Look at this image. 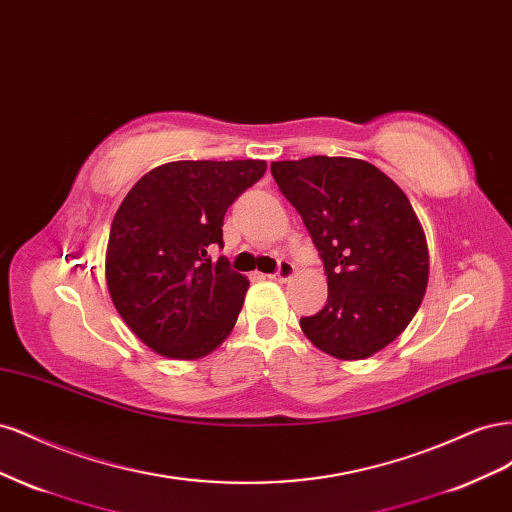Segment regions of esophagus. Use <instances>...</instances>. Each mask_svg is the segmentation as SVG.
Masks as SVG:
<instances>
[{
    "mask_svg": "<svg viewBox=\"0 0 512 512\" xmlns=\"http://www.w3.org/2000/svg\"><path fill=\"white\" fill-rule=\"evenodd\" d=\"M273 280H277V282H288V280H292L294 277V265L290 260H280V265H277V273L275 275H271Z\"/></svg>",
    "mask_w": 512,
    "mask_h": 512,
    "instance_id": "1",
    "label": "esophagus"
}]
</instances>
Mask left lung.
I'll use <instances>...</instances> for the list:
<instances>
[{
    "instance_id": "8db88e82",
    "label": "left lung",
    "mask_w": 512,
    "mask_h": 512,
    "mask_svg": "<svg viewBox=\"0 0 512 512\" xmlns=\"http://www.w3.org/2000/svg\"><path fill=\"white\" fill-rule=\"evenodd\" d=\"M271 173L327 273V305L301 331L335 359L374 356L406 331L427 290V239L408 196L356 158L284 160Z\"/></svg>"
}]
</instances>
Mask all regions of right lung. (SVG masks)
<instances>
[{
  "label": "right lung",
  "mask_w": 512,
  "mask_h": 512,
  "mask_svg": "<svg viewBox=\"0 0 512 512\" xmlns=\"http://www.w3.org/2000/svg\"><path fill=\"white\" fill-rule=\"evenodd\" d=\"M265 170V160L168 162L119 205L106 286L130 331L166 359L207 356L235 329L250 282L207 250L224 245L226 209Z\"/></svg>",
  "instance_id": "1"
}]
</instances>
